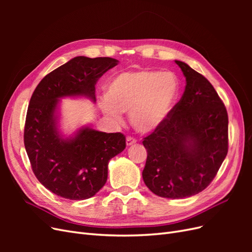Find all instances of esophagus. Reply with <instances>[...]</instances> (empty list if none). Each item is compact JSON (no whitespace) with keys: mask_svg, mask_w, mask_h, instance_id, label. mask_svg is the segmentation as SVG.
I'll return each instance as SVG.
<instances>
[{"mask_svg":"<svg viewBox=\"0 0 252 252\" xmlns=\"http://www.w3.org/2000/svg\"><path fill=\"white\" fill-rule=\"evenodd\" d=\"M135 142H136V140L134 138H132V136H127V139H126L127 146H131V145L135 144Z\"/></svg>","mask_w":252,"mask_h":252,"instance_id":"1","label":"esophagus"}]
</instances>
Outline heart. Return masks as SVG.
<instances>
[{
  "mask_svg": "<svg viewBox=\"0 0 252 252\" xmlns=\"http://www.w3.org/2000/svg\"><path fill=\"white\" fill-rule=\"evenodd\" d=\"M180 94V82L170 71L140 69L126 71L113 78L107 97L101 102L106 116L120 122L122 112H129L135 130H156L170 116Z\"/></svg>",
  "mask_w": 252,
  "mask_h": 252,
  "instance_id": "b5f03b06",
  "label": "heart"
}]
</instances>
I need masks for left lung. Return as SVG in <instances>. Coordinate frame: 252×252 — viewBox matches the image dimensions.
I'll return each mask as SVG.
<instances>
[{"label":"left lung","mask_w":252,"mask_h":252,"mask_svg":"<svg viewBox=\"0 0 252 252\" xmlns=\"http://www.w3.org/2000/svg\"><path fill=\"white\" fill-rule=\"evenodd\" d=\"M185 91L170 116L144 139V183L155 194L184 199L215 179L228 152V114L210 82L181 61Z\"/></svg>","instance_id":"obj_1"}]
</instances>
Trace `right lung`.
Returning a JSON list of instances; mask_svg holds the SVG:
<instances>
[{
	"instance_id": "right-lung-1",
	"label": "right lung",
	"mask_w": 252,
	"mask_h": 252,
	"mask_svg": "<svg viewBox=\"0 0 252 252\" xmlns=\"http://www.w3.org/2000/svg\"><path fill=\"white\" fill-rule=\"evenodd\" d=\"M119 61L75 57L48 73L30 98L24 144L41 184L68 200L94 196L107 181L108 163L126 147L125 135L85 126L66 138L59 129L60 100L85 96L95 102V83Z\"/></svg>"
}]
</instances>
